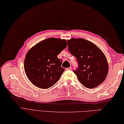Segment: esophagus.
Returning a JSON list of instances; mask_svg holds the SVG:
<instances>
[{
  "label": "esophagus",
  "instance_id": "obj_1",
  "mask_svg": "<svg viewBox=\"0 0 124 124\" xmlns=\"http://www.w3.org/2000/svg\"><path fill=\"white\" fill-rule=\"evenodd\" d=\"M66 70H72V67H70L67 68H66Z\"/></svg>",
  "mask_w": 124,
  "mask_h": 124
}]
</instances>
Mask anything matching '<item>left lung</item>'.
Returning <instances> with one entry per match:
<instances>
[{"label":"left lung","instance_id":"obj_1","mask_svg":"<svg viewBox=\"0 0 124 124\" xmlns=\"http://www.w3.org/2000/svg\"><path fill=\"white\" fill-rule=\"evenodd\" d=\"M68 50L78 63L73 70L80 83L87 88L97 87L104 82L108 70L106 58L99 48L83 39L67 40Z\"/></svg>","mask_w":124,"mask_h":124}]
</instances>
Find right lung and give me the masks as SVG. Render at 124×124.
Listing matches in <instances>:
<instances>
[{"instance_id": "right-lung-1", "label": "right lung", "mask_w": 124, "mask_h": 124, "mask_svg": "<svg viewBox=\"0 0 124 124\" xmlns=\"http://www.w3.org/2000/svg\"><path fill=\"white\" fill-rule=\"evenodd\" d=\"M67 46L65 39L48 38L37 44L27 53L24 69L30 81L36 87L48 89L60 79L65 68L57 56Z\"/></svg>"}]
</instances>
